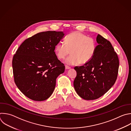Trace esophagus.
Segmentation results:
<instances>
[{
    "label": "esophagus",
    "instance_id": "1",
    "mask_svg": "<svg viewBox=\"0 0 131 131\" xmlns=\"http://www.w3.org/2000/svg\"><path fill=\"white\" fill-rule=\"evenodd\" d=\"M65 69H66V70L70 69V67H69V66H68L65 65Z\"/></svg>",
    "mask_w": 131,
    "mask_h": 131
}]
</instances>
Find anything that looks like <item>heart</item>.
Instances as JSON below:
<instances>
[{"mask_svg": "<svg viewBox=\"0 0 131 131\" xmlns=\"http://www.w3.org/2000/svg\"><path fill=\"white\" fill-rule=\"evenodd\" d=\"M65 42H59L54 51L59 59H64L70 51L71 55L65 60V63L69 65L78 62L81 64L88 62L93 57L97 48L96 42L93 38L79 31L70 33L66 37Z\"/></svg>", "mask_w": 131, "mask_h": 131, "instance_id": "1", "label": "heart"}]
</instances>
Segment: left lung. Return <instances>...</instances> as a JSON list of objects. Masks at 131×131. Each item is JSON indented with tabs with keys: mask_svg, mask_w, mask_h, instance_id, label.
<instances>
[{
	"mask_svg": "<svg viewBox=\"0 0 131 131\" xmlns=\"http://www.w3.org/2000/svg\"><path fill=\"white\" fill-rule=\"evenodd\" d=\"M98 45L91 59L74 68L77 76L73 82L78 95L86 100L97 99L115 84L119 68V59L110 41L98 34Z\"/></svg>",
	"mask_w": 131,
	"mask_h": 131,
	"instance_id": "1",
	"label": "left lung"
}]
</instances>
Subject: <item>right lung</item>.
<instances>
[{
  "label": "right lung",
  "mask_w": 131,
  "mask_h": 131,
  "mask_svg": "<svg viewBox=\"0 0 131 131\" xmlns=\"http://www.w3.org/2000/svg\"><path fill=\"white\" fill-rule=\"evenodd\" d=\"M62 31L42 32L26 39L12 60L15 83L26 97L41 101L53 93L58 77L65 66L58 59L55 46L64 37Z\"/></svg>",
  "instance_id": "obj_1"
}]
</instances>
